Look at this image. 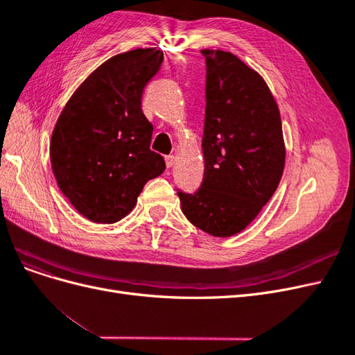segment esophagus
Here are the masks:
<instances>
[{"instance_id": "obj_1", "label": "esophagus", "mask_w": 355, "mask_h": 355, "mask_svg": "<svg viewBox=\"0 0 355 355\" xmlns=\"http://www.w3.org/2000/svg\"><path fill=\"white\" fill-rule=\"evenodd\" d=\"M175 163H176V157H175V155H167V157H166V166H167L168 168L173 167Z\"/></svg>"}]
</instances>
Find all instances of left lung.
Masks as SVG:
<instances>
[{
	"mask_svg": "<svg viewBox=\"0 0 355 355\" xmlns=\"http://www.w3.org/2000/svg\"><path fill=\"white\" fill-rule=\"evenodd\" d=\"M206 59L204 178L194 194L178 189L187 219L213 237L249 225L280 184L286 149L274 96L259 73L230 51Z\"/></svg>",
	"mask_w": 355,
	"mask_h": 355,
	"instance_id": "left-lung-1",
	"label": "left lung"
}]
</instances>
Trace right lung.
Listing matches in <instances>:
<instances>
[{"mask_svg":"<svg viewBox=\"0 0 355 355\" xmlns=\"http://www.w3.org/2000/svg\"><path fill=\"white\" fill-rule=\"evenodd\" d=\"M163 51L136 49L93 71L58 118L50 142L51 168L72 206L96 223H115L133 210L145 184L166 170L151 151L153 124L142 93Z\"/></svg>","mask_w":355,"mask_h":355,"instance_id":"1","label":"right lung"}]
</instances>
